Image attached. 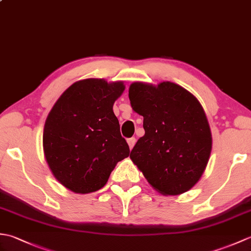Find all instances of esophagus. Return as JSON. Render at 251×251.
I'll return each mask as SVG.
<instances>
[{"mask_svg":"<svg viewBox=\"0 0 251 251\" xmlns=\"http://www.w3.org/2000/svg\"><path fill=\"white\" fill-rule=\"evenodd\" d=\"M127 143H128L129 149H130V150H131V149L134 148V146H135V143H136V139H135V138H129V139H127Z\"/></svg>","mask_w":251,"mask_h":251,"instance_id":"obj_1","label":"esophagus"}]
</instances>
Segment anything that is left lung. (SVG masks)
Listing matches in <instances>:
<instances>
[{"label":"left lung","instance_id":"left-lung-1","mask_svg":"<svg viewBox=\"0 0 251 251\" xmlns=\"http://www.w3.org/2000/svg\"><path fill=\"white\" fill-rule=\"evenodd\" d=\"M128 97L143 116L146 134L130 159L154 190L179 195L199 182L209 161L212 137L205 111L189 90L173 82H135Z\"/></svg>","mask_w":251,"mask_h":251}]
</instances>
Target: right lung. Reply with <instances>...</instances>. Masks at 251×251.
<instances>
[{
  "label": "right lung",
  "mask_w": 251,
  "mask_h": 251,
  "mask_svg": "<svg viewBox=\"0 0 251 251\" xmlns=\"http://www.w3.org/2000/svg\"><path fill=\"white\" fill-rule=\"evenodd\" d=\"M124 82L77 81L66 89L45 121L43 150L51 174L74 193L103 188L116 164L129 155L113 112Z\"/></svg>",
  "instance_id": "1"
}]
</instances>
